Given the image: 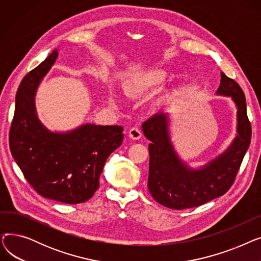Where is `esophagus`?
Instances as JSON below:
<instances>
[{
	"mask_svg": "<svg viewBox=\"0 0 261 261\" xmlns=\"http://www.w3.org/2000/svg\"><path fill=\"white\" fill-rule=\"evenodd\" d=\"M129 136L132 140H140L142 138V132L139 127H133L129 131Z\"/></svg>",
	"mask_w": 261,
	"mask_h": 261,
	"instance_id": "34e87169",
	"label": "esophagus"
}]
</instances>
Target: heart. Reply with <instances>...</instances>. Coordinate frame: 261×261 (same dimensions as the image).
Wrapping results in <instances>:
<instances>
[{
	"mask_svg": "<svg viewBox=\"0 0 261 261\" xmlns=\"http://www.w3.org/2000/svg\"><path fill=\"white\" fill-rule=\"evenodd\" d=\"M168 79V74L165 71H149L144 72L132 78L128 84L125 86V92L127 95H134L136 93H140L141 91L151 89L164 84ZM113 106L118 102L116 96H112L110 99Z\"/></svg>",
	"mask_w": 261,
	"mask_h": 261,
	"instance_id": "heart-1",
	"label": "heart"
}]
</instances>
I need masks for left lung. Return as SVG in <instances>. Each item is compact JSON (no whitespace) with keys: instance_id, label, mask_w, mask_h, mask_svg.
Wrapping results in <instances>:
<instances>
[{"instance_id":"1","label":"left lung","mask_w":261,"mask_h":261,"mask_svg":"<svg viewBox=\"0 0 261 261\" xmlns=\"http://www.w3.org/2000/svg\"><path fill=\"white\" fill-rule=\"evenodd\" d=\"M216 93L235 102L238 134L222 154L201 169L190 168L175 152L169 136L167 113H158L143 123V132L151 141L148 188L153 199L164 206L172 210L200 206L223 196L235 181L252 136L245 96L237 82L223 72Z\"/></svg>"}]
</instances>
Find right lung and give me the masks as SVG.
<instances>
[{"label": "right lung", "instance_id": "obj_1", "mask_svg": "<svg viewBox=\"0 0 261 261\" xmlns=\"http://www.w3.org/2000/svg\"><path fill=\"white\" fill-rule=\"evenodd\" d=\"M57 57L58 50L54 49L21 81L9 147L25 179L40 196L78 204L88 201L98 189L108 156L121 145L123 128L86 123L61 133L45 128L36 112L35 95Z\"/></svg>", "mask_w": 261, "mask_h": 261}]
</instances>
